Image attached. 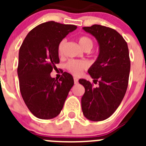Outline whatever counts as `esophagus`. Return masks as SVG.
<instances>
[{
    "label": "esophagus",
    "mask_w": 146,
    "mask_h": 146,
    "mask_svg": "<svg viewBox=\"0 0 146 146\" xmlns=\"http://www.w3.org/2000/svg\"><path fill=\"white\" fill-rule=\"evenodd\" d=\"M74 84H77L78 83V79H77V77H74Z\"/></svg>",
    "instance_id": "34e87169"
}]
</instances>
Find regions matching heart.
<instances>
[{"label": "heart", "instance_id": "b5f03b06", "mask_svg": "<svg viewBox=\"0 0 146 146\" xmlns=\"http://www.w3.org/2000/svg\"><path fill=\"white\" fill-rule=\"evenodd\" d=\"M79 43L82 48L86 51H88L93 47L94 42L93 40L90 37L86 36H80L78 38ZM66 43L65 39H62L58 44V53L61 54L64 50V45ZM88 64L86 61L83 60H70L66 64V68L70 73H72L74 75L77 76L81 74V72L83 70L87 69Z\"/></svg>", "mask_w": 146, "mask_h": 146}]
</instances>
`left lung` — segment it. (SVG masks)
Returning <instances> with one entry per match:
<instances>
[{"mask_svg": "<svg viewBox=\"0 0 146 146\" xmlns=\"http://www.w3.org/2000/svg\"><path fill=\"white\" fill-rule=\"evenodd\" d=\"M99 44L97 60L88 72L94 84L86 80L79 82L84 86L81 99L83 115L90 121H104L111 116L123 100L128 87L130 59L127 43L115 30L100 25L83 27Z\"/></svg>", "mask_w": 146, "mask_h": 146, "instance_id": "obj_1", "label": "left lung"}]
</instances>
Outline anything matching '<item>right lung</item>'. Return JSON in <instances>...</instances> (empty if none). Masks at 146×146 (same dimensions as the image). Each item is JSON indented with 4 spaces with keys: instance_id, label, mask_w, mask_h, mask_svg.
<instances>
[{
    "instance_id": "1",
    "label": "right lung",
    "mask_w": 146,
    "mask_h": 146,
    "mask_svg": "<svg viewBox=\"0 0 146 146\" xmlns=\"http://www.w3.org/2000/svg\"><path fill=\"white\" fill-rule=\"evenodd\" d=\"M76 28V25L55 21L44 23L28 33L20 47L17 66L20 93L36 118L57 116L74 85L73 77L67 72L59 80L50 77V73L60 63L58 44Z\"/></svg>"
}]
</instances>
